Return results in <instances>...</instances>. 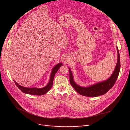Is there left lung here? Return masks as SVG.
I'll return each mask as SVG.
<instances>
[{"instance_id":"left-lung-1","label":"left lung","mask_w":130,"mask_h":130,"mask_svg":"<svg viewBox=\"0 0 130 130\" xmlns=\"http://www.w3.org/2000/svg\"><path fill=\"white\" fill-rule=\"evenodd\" d=\"M118 52V61L115 69L110 77L106 80L96 83L89 86L82 87L76 84L74 80L73 73L71 68L69 67L70 73V82L76 92L81 95L88 97H96L104 94L114 85L118 78L120 69V56L119 51Z\"/></svg>"}]
</instances>
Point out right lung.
<instances>
[{
	"label": "right lung",
	"mask_w": 130,
	"mask_h": 130,
	"mask_svg": "<svg viewBox=\"0 0 130 130\" xmlns=\"http://www.w3.org/2000/svg\"><path fill=\"white\" fill-rule=\"evenodd\" d=\"M62 66V63H58L55 65L54 68L52 69L51 74L50 77L49 81L48 84L46 86L42 88H28L22 86L19 84L17 82L13 80L15 85L18 86L19 89L24 93H27L31 95H41L48 92L51 89L53 84V80L54 79L55 75L56 72L58 71L60 67Z\"/></svg>",
	"instance_id": "1"
}]
</instances>
